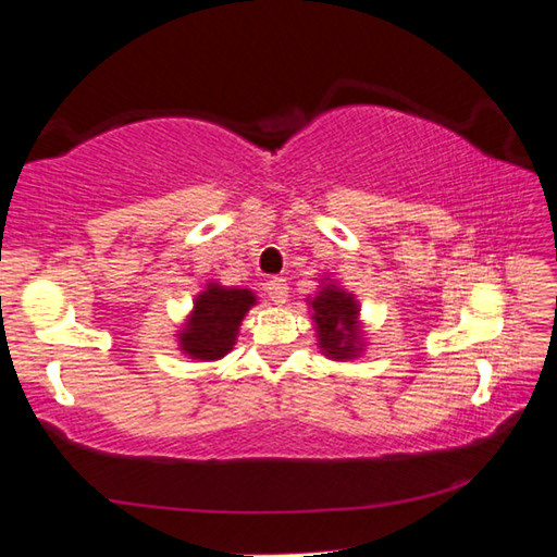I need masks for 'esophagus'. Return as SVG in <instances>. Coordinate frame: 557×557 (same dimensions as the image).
Returning a JSON list of instances; mask_svg holds the SVG:
<instances>
[{
	"label": "esophagus",
	"mask_w": 557,
	"mask_h": 557,
	"mask_svg": "<svg viewBox=\"0 0 557 557\" xmlns=\"http://www.w3.org/2000/svg\"><path fill=\"white\" fill-rule=\"evenodd\" d=\"M287 282L282 280V277H272L268 285H265V292H268V297H270V301L272 305H285L287 301Z\"/></svg>",
	"instance_id": "34e87169"
}]
</instances>
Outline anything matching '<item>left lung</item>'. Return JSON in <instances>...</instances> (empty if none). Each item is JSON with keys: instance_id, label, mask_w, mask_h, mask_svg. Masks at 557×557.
<instances>
[{"instance_id": "8db88e82", "label": "left lung", "mask_w": 557, "mask_h": 557, "mask_svg": "<svg viewBox=\"0 0 557 557\" xmlns=\"http://www.w3.org/2000/svg\"><path fill=\"white\" fill-rule=\"evenodd\" d=\"M319 338V348L334 361H348L361 354V332H358V301L338 285H324L309 299Z\"/></svg>"}]
</instances>
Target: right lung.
<instances>
[{
  "label": "right lung",
  "instance_id": "add662e5",
  "mask_svg": "<svg viewBox=\"0 0 557 557\" xmlns=\"http://www.w3.org/2000/svg\"><path fill=\"white\" fill-rule=\"evenodd\" d=\"M256 301L258 299L250 289L209 282L201 295L194 299L191 314L182 332L176 334L178 348L196 361H219L233 351L240 322Z\"/></svg>",
  "mask_w": 557,
  "mask_h": 557
}]
</instances>
